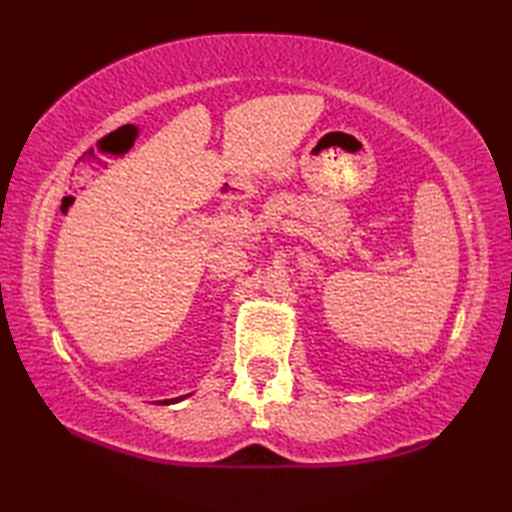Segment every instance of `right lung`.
I'll return each mask as SVG.
<instances>
[{
    "label": "right lung",
    "instance_id": "obj_1",
    "mask_svg": "<svg viewBox=\"0 0 512 512\" xmlns=\"http://www.w3.org/2000/svg\"><path fill=\"white\" fill-rule=\"evenodd\" d=\"M176 400H178V398H173V400H171V402H176ZM165 402H167V400H165Z\"/></svg>",
    "mask_w": 512,
    "mask_h": 512
}]
</instances>
